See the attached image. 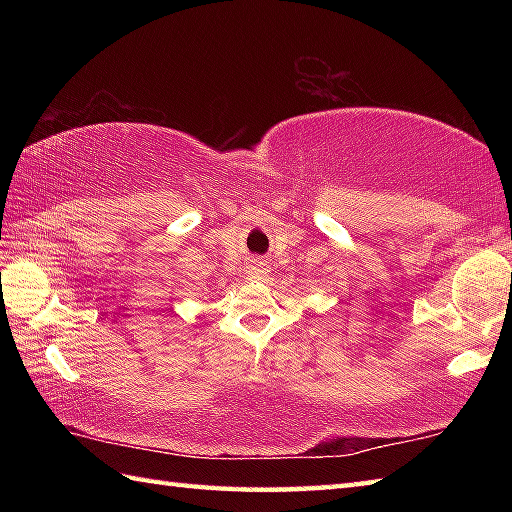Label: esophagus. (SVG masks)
I'll return each mask as SVG.
<instances>
[{
	"instance_id": "obj_1",
	"label": "esophagus",
	"mask_w": 512,
	"mask_h": 512,
	"mask_svg": "<svg viewBox=\"0 0 512 512\" xmlns=\"http://www.w3.org/2000/svg\"><path fill=\"white\" fill-rule=\"evenodd\" d=\"M246 277L250 281H266L270 277V268L264 262H250L246 266Z\"/></svg>"
}]
</instances>
